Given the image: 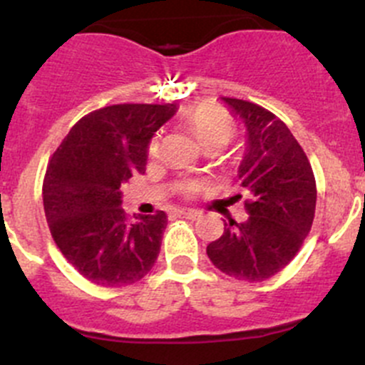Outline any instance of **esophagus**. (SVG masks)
Wrapping results in <instances>:
<instances>
[{
	"instance_id": "34e87169",
	"label": "esophagus",
	"mask_w": 365,
	"mask_h": 365,
	"mask_svg": "<svg viewBox=\"0 0 365 365\" xmlns=\"http://www.w3.org/2000/svg\"><path fill=\"white\" fill-rule=\"evenodd\" d=\"M180 217H185V219H197L201 215L197 210H178Z\"/></svg>"
}]
</instances>
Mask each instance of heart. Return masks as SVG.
<instances>
[{
	"label": "heart",
	"instance_id": "obj_1",
	"mask_svg": "<svg viewBox=\"0 0 365 365\" xmlns=\"http://www.w3.org/2000/svg\"><path fill=\"white\" fill-rule=\"evenodd\" d=\"M183 120L189 125L190 130L196 134L201 145L206 148H220L226 145L231 138H233L235 130H237V121L231 116L230 111H226L220 106L212 104V102H203V104L192 106L187 109L183 114ZM160 153V135L155 134L148 143V155L159 157ZM178 192L183 196L190 197L196 196L201 190V182L192 178H187L178 183Z\"/></svg>",
	"mask_w": 365,
	"mask_h": 365
}]
</instances>
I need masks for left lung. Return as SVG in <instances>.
Here are the masks:
<instances>
[{"instance_id":"1","label":"left lung","mask_w":365,"mask_h":365,"mask_svg":"<svg viewBox=\"0 0 365 365\" xmlns=\"http://www.w3.org/2000/svg\"><path fill=\"white\" fill-rule=\"evenodd\" d=\"M222 101L247 127V152L237 182L249 194V217L245 222H224L222 237L208 244L206 254L230 277L261 282L289 264L311 231L314 173L304 148L274 113L240 98Z\"/></svg>"}]
</instances>
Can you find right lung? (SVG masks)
Returning a JSON list of instances; mask_svg holds the SVG:
<instances>
[{
    "label": "right lung",
    "mask_w": 365,
    "mask_h": 365,
    "mask_svg": "<svg viewBox=\"0 0 365 365\" xmlns=\"http://www.w3.org/2000/svg\"><path fill=\"white\" fill-rule=\"evenodd\" d=\"M175 104H116L81 118L49 159L42 196L54 244L83 277L104 288L141 281L155 264L168 217L132 220L121 187L145 173L153 132Z\"/></svg>",
    "instance_id": "right-lung-1"
}]
</instances>
